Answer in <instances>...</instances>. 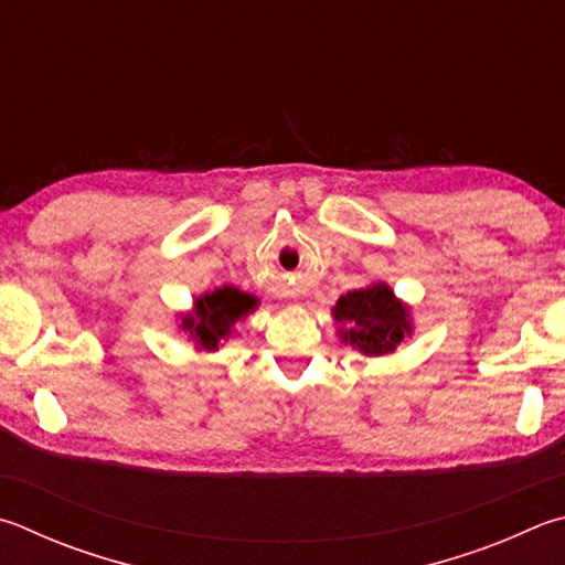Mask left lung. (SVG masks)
<instances>
[{"mask_svg":"<svg viewBox=\"0 0 565 565\" xmlns=\"http://www.w3.org/2000/svg\"><path fill=\"white\" fill-rule=\"evenodd\" d=\"M333 313L338 321L351 323L343 333V341L361 348L365 355L395 351V345L409 331L407 311L395 301L393 291L385 284L348 291L338 299Z\"/></svg>","mask_w":565,"mask_h":565,"instance_id":"1","label":"left lung"}]
</instances>
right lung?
Masks as SVG:
<instances>
[{"label": "right lung", "instance_id": "obj_1", "mask_svg": "<svg viewBox=\"0 0 565 565\" xmlns=\"http://www.w3.org/2000/svg\"><path fill=\"white\" fill-rule=\"evenodd\" d=\"M254 299L247 294H242L237 289H217L214 294H207L204 299L198 301L200 318H188L182 323V328H188L192 338H198V343L202 348H217L222 338L230 335L232 323L242 318L244 313H249L254 309Z\"/></svg>", "mask_w": 565, "mask_h": 565}]
</instances>
